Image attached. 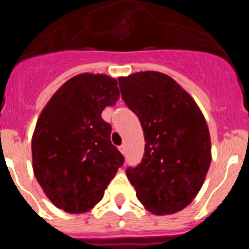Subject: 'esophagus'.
Returning <instances> with one entry per match:
<instances>
[{
	"mask_svg": "<svg viewBox=\"0 0 249 249\" xmlns=\"http://www.w3.org/2000/svg\"><path fill=\"white\" fill-rule=\"evenodd\" d=\"M118 148H120V151H121V153H122V155H126V144H121Z\"/></svg>",
	"mask_w": 249,
	"mask_h": 249,
	"instance_id": "34e87169",
	"label": "esophagus"
}]
</instances>
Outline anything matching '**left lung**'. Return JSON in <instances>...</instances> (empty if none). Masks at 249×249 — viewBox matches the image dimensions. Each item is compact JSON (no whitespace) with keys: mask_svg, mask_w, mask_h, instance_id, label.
Segmentation results:
<instances>
[{"mask_svg":"<svg viewBox=\"0 0 249 249\" xmlns=\"http://www.w3.org/2000/svg\"><path fill=\"white\" fill-rule=\"evenodd\" d=\"M121 94L137 114L144 155L126 175L141 203L172 214L193 201L211 164V138L201 109L167 74L147 71L120 77Z\"/></svg>","mask_w":249,"mask_h":249,"instance_id":"left-lung-1","label":"left lung"}]
</instances>
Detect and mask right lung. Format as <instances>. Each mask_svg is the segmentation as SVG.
<instances>
[{
  "mask_svg": "<svg viewBox=\"0 0 249 249\" xmlns=\"http://www.w3.org/2000/svg\"><path fill=\"white\" fill-rule=\"evenodd\" d=\"M120 98L117 81L82 73L52 96L32 137L34 172L50 201L68 213L89 211L124 158L111 142L112 127L101 117Z\"/></svg>",
  "mask_w": 249,
  "mask_h": 249,
  "instance_id": "1",
  "label": "right lung"
}]
</instances>
